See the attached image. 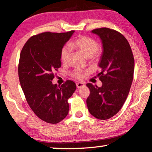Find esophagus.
<instances>
[{"mask_svg": "<svg viewBox=\"0 0 152 152\" xmlns=\"http://www.w3.org/2000/svg\"><path fill=\"white\" fill-rule=\"evenodd\" d=\"M84 86H85V84L84 82H78V83H76V87L78 88H81V87H83Z\"/></svg>", "mask_w": 152, "mask_h": 152, "instance_id": "34e87169", "label": "esophagus"}]
</instances>
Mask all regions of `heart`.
I'll use <instances>...</instances> for the list:
<instances>
[{"instance_id": "b5f03b06", "label": "heart", "mask_w": 152, "mask_h": 152, "mask_svg": "<svg viewBox=\"0 0 152 152\" xmlns=\"http://www.w3.org/2000/svg\"><path fill=\"white\" fill-rule=\"evenodd\" d=\"M72 47L85 55L87 58H95L99 53L98 43L96 40L87 36L80 35L72 43ZM71 54V49L68 45L64 46L60 52L61 60L64 63H67L69 61ZM84 72L81 70H75L72 72L70 75L77 79L83 78Z\"/></svg>"}]
</instances>
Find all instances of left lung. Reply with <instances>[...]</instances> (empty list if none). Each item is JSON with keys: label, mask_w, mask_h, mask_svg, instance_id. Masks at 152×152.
<instances>
[{"label": "left lung", "mask_w": 152, "mask_h": 152, "mask_svg": "<svg viewBox=\"0 0 152 152\" xmlns=\"http://www.w3.org/2000/svg\"><path fill=\"white\" fill-rule=\"evenodd\" d=\"M102 43L103 51L98 74L102 82L101 87L86 84L91 93L86 99L92 116L106 120L121 109L132 86L134 72V58L127 39L117 31L107 27L92 31Z\"/></svg>", "instance_id": "1"}]
</instances>
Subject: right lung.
I'll use <instances>...</instances> for the list:
<instances>
[{
	"mask_svg": "<svg viewBox=\"0 0 152 152\" xmlns=\"http://www.w3.org/2000/svg\"><path fill=\"white\" fill-rule=\"evenodd\" d=\"M74 31L44 32L31 37L20 53L18 72L28 104L43 121L56 124L68 113V100L76 84L66 80L60 86L52 84L54 72L61 66L60 52Z\"/></svg>",
	"mask_w": 152,
	"mask_h": 152,
	"instance_id": "add662e5",
	"label": "right lung"
}]
</instances>
